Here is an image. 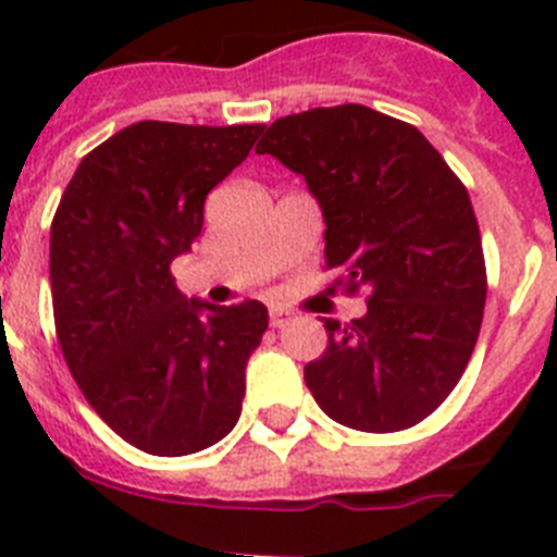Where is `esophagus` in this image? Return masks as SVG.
<instances>
[{
	"instance_id": "1",
	"label": "esophagus",
	"mask_w": 557,
	"mask_h": 557,
	"mask_svg": "<svg viewBox=\"0 0 557 557\" xmlns=\"http://www.w3.org/2000/svg\"><path fill=\"white\" fill-rule=\"evenodd\" d=\"M289 321H293V312H287V309L282 307H270V326L284 329Z\"/></svg>"
}]
</instances>
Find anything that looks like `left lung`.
I'll list each match as a JSON object with an SVG mask.
<instances>
[{
    "instance_id": "1",
    "label": "left lung",
    "mask_w": 557,
    "mask_h": 557,
    "mask_svg": "<svg viewBox=\"0 0 557 557\" xmlns=\"http://www.w3.org/2000/svg\"><path fill=\"white\" fill-rule=\"evenodd\" d=\"M256 152L304 175L326 223V268L368 289L351 323L304 368L314 401L359 432L416 426L469 366L485 307V259L469 191L418 127L368 106L282 116Z\"/></svg>"
}]
</instances>
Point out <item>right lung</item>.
Returning a JSON list of instances; mask_svg holds the SVG:
<instances>
[{"label":"right lung","mask_w":557,"mask_h":557,"mask_svg":"<svg viewBox=\"0 0 557 557\" xmlns=\"http://www.w3.org/2000/svg\"><path fill=\"white\" fill-rule=\"evenodd\" d=\"M262 131L136 122L88 152L58 203L49 282L63 359L97 416L147 455L209 449L243 412L268 307L189 301L170 264Z\"/></svg>","instance_id":"obj_1"}]
</instances>
